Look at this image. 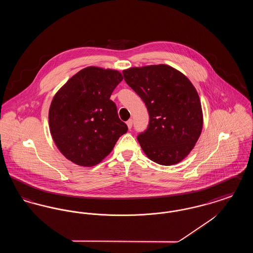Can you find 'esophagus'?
<instances>
[{
  "mask_svg": "<svg viewBox=\"0 0 253 253\" xmlns=\"http://www.w3.org/2000/svg\"><path fill=\"white\" fill-rule=\"evenodd\" d=\"M126 124H127V126H128V129L129 130H131V128H132V120H129V121L126 122Z\"/></svg>",
  "mask_w": 253,
  "mask_h": 253,
  "instance_id": "34e87169",
  "label": "esophagus"
}]
</instances>
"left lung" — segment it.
<instances>
[{"label":"left lung","mask_w":253,"mask_h":253,"mask_svg":"<svg viewBox=\"0 0 253 253\" xmlns=\"http://www.w3.org/2000/svg\"><path fill=\"white\" fill-rule=\"evenodd\" d=\"M124 80L148 109V129L137 140L149 159L170 166L187 157L203 128V112L191 81L167 65H146L123 70Z\"/></svg>","instance_id":"8db88e82"}]
</instances>
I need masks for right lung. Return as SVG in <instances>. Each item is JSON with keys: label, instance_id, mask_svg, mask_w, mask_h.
<instances>
[{"label": "right lung", "instance_id": "add662e5", "mask_svg": "<svg viewBox=\"0 0 253 253\" xmlns=\"http://www.w3.org/2000/svg\"><path fill=\"white\" fill-rule=\"evenodd\" d=\"M122 80L118 70L88 66L55 94L49 108L50 133L60 153L73 163L83 167L100 163L128 131L110 99Z\"/></svg>", "mask_w": 253, "mask_h": 253}]
</instances>
